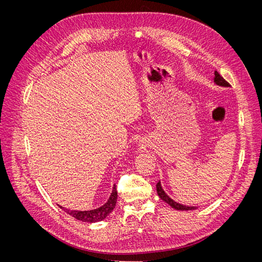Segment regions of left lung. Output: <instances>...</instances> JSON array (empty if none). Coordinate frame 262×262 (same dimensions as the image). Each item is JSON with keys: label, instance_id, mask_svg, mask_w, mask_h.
<instances>
[{"label": "left lung", "instance_id": "8db88e82", "mask_svg": "<svg viewBox=\"0 0 262 262\" xmlns=\"http://www.w3.org/2000/svg\"><path fill=\"white\" fill-rule=\"evenodd\" d=\"M214 83L220 85V86H230V83L228 81H226L221 75L220 73L217 72V71H215L214 72ZM157 192H158V195L161 198V200H163L164 202L167 203L169 206H171L173 209L176 210H182V211H188V210H195L196 207H189V206H185V205H181L179 203H177L176 201H173L172 199H170L167 194L165 193V191L163 190L162 186H161V182H159L157 184Z\"/></svg>", "mask_w": 262, "mask_h": 262}]
</instances>
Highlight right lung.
<instances>
[{
	"label": "right lung",
	"mask_w": 262,
	"mask_h": 262,
	"mask_svg": "<svg viewBox=\"0 0 262 262\" xmlns=\"http://www.w3.org/2000/svg\"><path fill=\"white\" fill-rule=\"evenodd\" d=\"M117 196H118V194H117L116 185H114L113 191L111 193L110 199L101 207H99L97 209L88 210V211H77V210L71 211L69 209H66V212L68 214H70L71 216L75 217L78 221H81V222H84V223H97V222H100V221L104 220L108 215V214L114 210V208L116 206V203H117ZM59 207L61 209H64L61 206H59Z\"/></svg>",
	"instance_id": "add662e5"
}]
</instances>
